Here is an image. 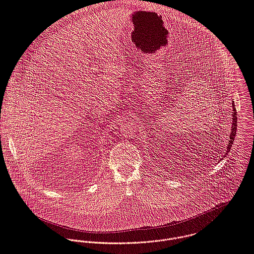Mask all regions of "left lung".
Here are the masks:
<instances>
[{
	"mask_svg": "<svg viewBox=\"0 0 254 254\" xmlns=\"http://www.w3.org/2000/svg\"><path fill=\"white\" fill-rule=\"evenodd\" d=\"M233 123H232V132H231V135H230V142L228 144V147H227V152L229 153L231 148H232V145L234 143V140H235V137H236V134H237V124H238V117H237V109H236V106H235V103L233 102ZM227 155V153H226Z\"/></svg>",
	"mask_w": 254,
	"mask_h": 254,
	"instance_id": "1",
	"label": "left lung"
}]
</instances>
